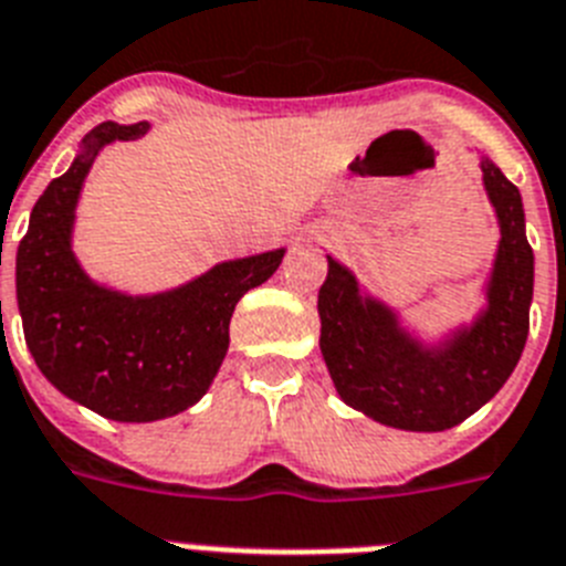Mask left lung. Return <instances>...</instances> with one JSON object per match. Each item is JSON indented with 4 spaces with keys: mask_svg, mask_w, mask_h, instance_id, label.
Wrapping results in <instances>:
<instances>
[{
    "mask_svg": "<svg viewBox=\"0 0 566 566\" xmlns=\"http://www.w3.org/2000/svg\"><path fill=\"white\" fill-rule=\"evenodd\" d=\"M483 189L501 241L486 282V307L437 342L417 339L400 313L363 291L327 255L319 287V348L336 394L365 417L402 431H446L472 417L515 371L530 334L535 259L521 192L481 158Z\"/></svg>",
    "mask_w": 566,
    "mask_h": 566,
    "instance_id": "8db88e82",
    "label": "left lung"
}]
</instances>
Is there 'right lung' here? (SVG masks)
Returning a JSON list of instances; mask_svg holds the SVG:
<instances>
[{"instance_id":"1","label":"right lung","mask_w":566,"mask_h":566,"mask_svg":"<svg viewBox=\"0 0 566 566\" xmlns=\"http://www.w3.org/2000/svg\"><path fill=\"white\" fill-rule=\"evenodd\" d=\"M146 132L149 123L94 126L69 172L33 203L17 250V302L33 363L69 400L117 422L164 420L201 400L230 348L239 298L268 282L284 259L279 247L221 261L151 296L94 282L71 250L85 175L103 146Z\"/></svg>"}]
</instances>
